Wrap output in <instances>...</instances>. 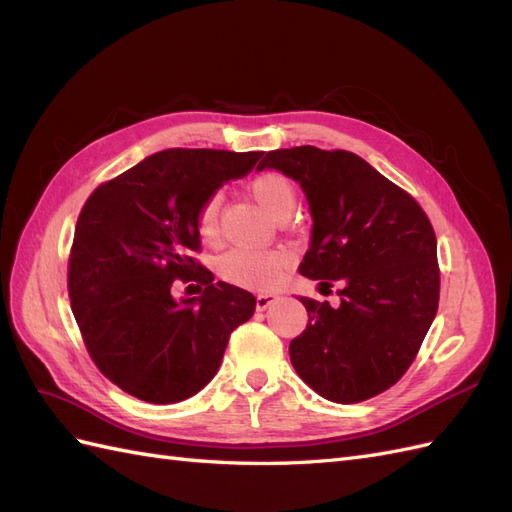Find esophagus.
<instances>
[{"label": "esophagus", "mask_w": 512, "mask_h": 512, "mask_svg": "<svg viewBox=\"0 0 512 512\" xmlns=\"http://www.w3.org/2000/svg\"><path fill=\"white\" fill-rule=\"evenodd\" d=\"M275 301H280V294L277 292H260L256 297V307L260 309V312H265V309L271 307Z\"/></svg>", "instance_id": "esophagus-1"}]
</instances>
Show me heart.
Masks as SVG:
<instances>
[{
    "mask_svg": "<svg viewBox=\"0 0 512 512\" xmlns=\"http://www.w3.org/2000/svg\"><path fill=\"white\" fill-rule=\"evenodd\" d=\"M250 194L271 218L284 209L294 207V190L290 181L280 173H262L250 183ZM220 196L215 194L205 200L196 218L198 237L213 241L218 237ZM288 265V254L282 250H247L235 247L218 260V273L226 282L245 288H271L282 280Z\"/></svg>",
    "mask_w": 512,
    "mask_h": 512,
    "instance_id": "heart-1",
    "label": "heart"
}]
</instances>
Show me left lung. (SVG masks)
Instances as JSON below:
<instances>
[{
	"mask_svg": "<svg viewBox=\"0 0 512 512\" xmlns=\"http://www.w3.org/2000/svg\"><path fill=\"white\" fill-rule=\"evenodd\" d=\"M301 185L312 213L299 273L318 288L342 284L339 305L299 297L305 331L290 342L301 380L335 404L393 386L414 361L438 312V243L416 200L350 151L312 145L265 153Z\"/></svg>",
	"mask_w": 512,
	"mask_h": 512,
	"instance_id": "8db88e82",
	"label": "left lung"
}]
</instances>
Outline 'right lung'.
<instances>
[{"label":"right lung","instance_id":"1","mask_svg":"<svg viewBox=\"0 0 512 512\" xmlns=\"http://www.w3.org/2000/svg\"><path fill=\"white\" fill-rule=\"evenodd\" d=\"M262 151L166 149L89 196L68 267L72 314L102 374L149 404H177L218 374L228 337L250 320L252 292L190 258L205 200L256 166ZM198 279L200 298L172 297Z\"/></svg>","mask_w":512,"mask_h":512}]
</instances>
